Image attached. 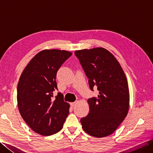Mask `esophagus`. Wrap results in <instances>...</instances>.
I'll return each mask as SVG.
<instances>
[{"label":"esophagus","mask_w":153,"mask_h":153,"mask_svg":"<svg viewBox=\"0 0 153 153\" xmlns=\"http://www.w3.org/2000/svg\"><path fill=\"white\" fill-rule=\"evenodd\" d=\"M76 104H77V102L75 101V102H71L70 103V105H71V107H73V106H74L75 105H76Z\"/></svg>","instance_id":"esophagus-1"}]
</instances>
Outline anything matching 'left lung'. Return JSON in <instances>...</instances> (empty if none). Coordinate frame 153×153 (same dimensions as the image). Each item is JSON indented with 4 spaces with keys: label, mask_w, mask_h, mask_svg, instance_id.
I'll list each match as a JSON object with an SVG mask.
<instances>
[{
    "label": "left lung",
    "mask_w": 153,
    "mask_h": 153,
    "mask_svg": "<svg viewBox=\"0 0 153 153\" xmlns=\"http://www.w3.org/2000/svg\"><path fill=\"white\" fill-rule=\"evenodd\" d=\"M90 89L97 87L98 97L88 99L89 112L81 118L82 128L93 137L111 135L124 120L129 109V95L126 75L112 54L104 48L76 51Z\"/></svg>",
    "instance_id": "obj_1"
}]
</instances>
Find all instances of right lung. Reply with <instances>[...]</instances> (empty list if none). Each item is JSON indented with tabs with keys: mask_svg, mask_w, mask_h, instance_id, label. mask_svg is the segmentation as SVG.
<instances>
[{
	"mask_svg": "<svg viewBox=\"0 0 153 153\" xmlns=\"http://www.w3.org/2000/svg\"><path fill=\"white\" fill-rule=\"evenodd\" d=\"M70 52L44 50L32 58L19 78L18 106L24 121L35 132L51 135L61 130L69 114L70 105L58 90L57 71L71 56Z\"/></svg>",
	"mask_w": 153,
	"mask_h": 153,
	"instance_id": "obj_1",
	"label": "right lung"
}]
</instances>
